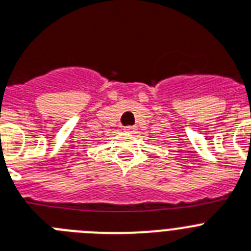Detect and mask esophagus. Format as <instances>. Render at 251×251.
<instances>
[{"label": "esophagus", "instance_id": "obj_1", "mask_svg": "<svg viewBox=\"0 0 251 251\" xmlns=\"http://www.w3.org/2000/svg\"><path fill=\"white\" fill-rule=\"evenodd\" d=\"M135 129H136V126H131V125L125 126V127H124V130H125V131H127V132H134V131H135Z\"/></svg>", "mask_w": 251, "mask_h": 251}]
</instances>
